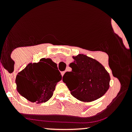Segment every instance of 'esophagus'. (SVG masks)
<instances>
[{"label":"esophagus","instance_id":"1","mask_svg":"<svg viewBox=\"0 0 132 132\" xmlns=\"http://www.w3.org/2000/svg\"><path fill=\"white\" fill-rule=\"evenodd\" d=\"M64 73H65V71H62V72H61V75H62V76L64 75Z\"/></svg>","mask_w":132,"mask_h":132}]
</instances>
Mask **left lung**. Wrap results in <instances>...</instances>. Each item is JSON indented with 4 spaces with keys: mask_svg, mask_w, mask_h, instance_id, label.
I'll return each instance as SVG.
<instances>
[{
    "mask_svg": "<svg viewBox=\"0 0 132 132\" xmlns=\"http://www.w3.org/2000/svg\"><path fill=\"white\" fill-rule=\"evenodd\" d=\"M72 57L74 61L69 64L72 71L63 76V78H70L71 82L63 79L71 94L82 102L99 99L109 88V72L99 61L84 54H79ZM71 82L74 83L73 85Z\"/></svg>",
    "mask_w": 132,
    "mask_h": 132,
    "instance_id": "8db88e82",
    "label": "left lung"
}]
</instances>
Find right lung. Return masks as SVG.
Returning a JSON list of instances; mask_svg holds the SVG:
<instances>
[{
	"label": "right lung",
	"mask_w": 132,
	"mask_h": 132,
	"mask_svg": "<svg viewBox=\"0 0 132 132\" xmlns=\"http://www.w3.org/2000/svg\"><path fill=\"white\" fill-rule=\"evenodd\" d=\"M50 65L57 64L50 58H42L38 63H29L16 77V89L27 100L37 104L45 102L52 97L57 82L62 76L58 70L53 73Z\"/></svg>",
	"instance_id": "1"
}]
</instances>
